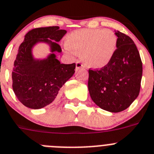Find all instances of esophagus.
<instances>
[{
    "mask_svg": "<svg viewBox=\"0 0 154 154\" xmlns=\"http://www.w3.org/2000/svg\"><path fill=\"white\" fill-rule=\"evenodd\" d=\"M81 68H84V66H83V64L81 63L80 61H77V62L76 63V69H81Z\"/></svg>",
    "mask_w": 154,
    "mask_h": 154,
    "instance_id": "34e87169",
    "label": "esophagus"
}]
</instances>
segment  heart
Here are the masks:
<instances>
[{
    "mask_svg": "<svg viewBox=\"0 0 154 154\" xmlns=\"http://www.w3.org/2000/svg\"><path fill=\"white\" fill-rule=\"evenodd\" d=\"M65 44L69 51L81 55L85 66L97 69L112 60L117 49L118 38L109 29H82L69 33Z\"/></svg>",
    "mask_w": 154,
    "mask_h": 154,
    "instance_id": "1",
    "label": "heart"
}]
</instances>
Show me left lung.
I'll return each instance as SVG.
<instances>
[{"label":"left lung","mask_w":154,"mask_h":154,"mask_svg":"<svg viewBox=\"0 0 154 154\" xmlns=\"http://www.w3.org/2000/svg\"><path fill=\"white\" fill-rule=\"evenodd\" d=\"M116 54L106 66L89 69L88 90L92 101L101 109L119 112L138 97L143 64L133 39L119 31Z\"/></svg>","instance_id":"obj_1"}]
</instances>
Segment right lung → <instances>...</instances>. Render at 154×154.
Returning <instances> with one entry per match:
<instances>
[{
    "instance_id": "right-lung-1",
    "label": "right lung",
    "mask_w": 154,
    "mask_h": 154,
    "mask_svg": "<svg viewBox=\"0 0 154 154\" xmlns=\"http://www.w3.org/2000/svg\"><path fill=\"white\" fill-rule=\"evenodd\" d=\"M66 33L58 26L34 29L25 35L18 48L12 71V88L18 99L29 109H39L51 104L75 72V63H61L55 54L62 52L57 42ZM41 42L49 45L51 53L44 59H35L32 49Z\"/></svg>"
}]
</instances>
